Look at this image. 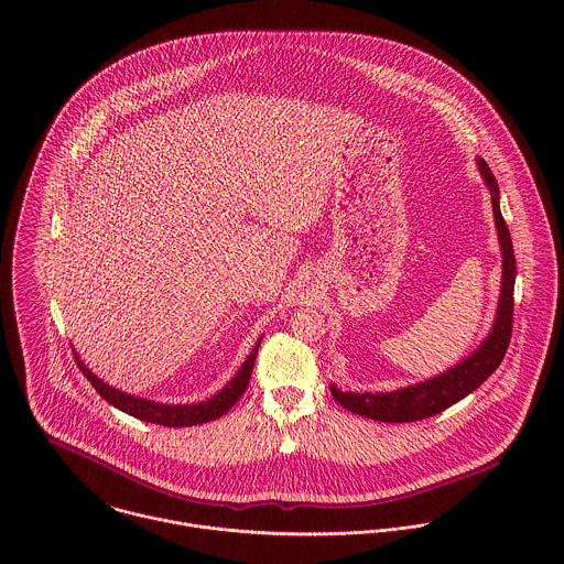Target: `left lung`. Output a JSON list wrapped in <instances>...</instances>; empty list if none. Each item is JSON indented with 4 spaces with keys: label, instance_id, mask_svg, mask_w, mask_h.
<instances>
[{
    "label": "left lung",
    "instance_id": "left-lung-1",
    "mask_svg": "<svg viewBox=\"0 0 564 564\" xmlns=\"http://www.w3.org/2000/svg\"><path fill=\"white\" fill-rule=\"evenodd\" d=\"M482 171L484 182L490 188L492 199V213H495V226L501 245V258H503V278H501V295H499V308L495 325L484 340L482 347L465 358L454 369L445 371L443 376H436L427 382L408 387L395 393H343L336 387H329V393L336 402L349 412L362 414L367 419L384 421V423H405V421H421L427 416H434L443 412L445 408L460 402L471 391H476L484 380L501 365L506 349L510 345L512 336V315H514V275H517V260L512 251V241L508 226L499 210V186L488 169V164L478 161Z\"/></svg>",
    "mask_w": 564,
    "mask_h": 564
}]
</instances>
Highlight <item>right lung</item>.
<instances>
[{
	"instance_id": "add662e5",
	"label": "right lung",
	"mask_w": 564,
	"mask_h": 564,
	"mask_svg": "<svg viewBox=\"0 0 564 564\" xmlns=\"http://www.w3.org/2000/svg\"><path fill=\"white\" fill-rule=\"evenodd\" d=\"M258 347H260V340L256 343V347L251 349V354L247 356V360L242 362L239 373L235 376V380L224 389L219 391L215 398H210L208 402L202 403H186V405H166V403L148 402V400H141V398H132V395H126L108 384H104L97 376H93L84 365L80 362V358L76 356V362L80 367L84 378L93 384V389L106 400L108 403H112L115 408L141 419V421H150V423H159V425H166V427H188V425H199V423H206V421H213V419H219L221 414H226L235 403L241 400L247 384H249V378H251V371H253V360H256V354H258Z\"/></svg>"
}]
</instances>
